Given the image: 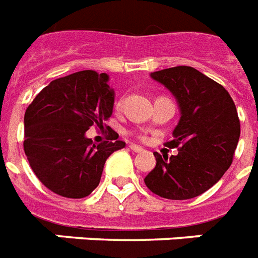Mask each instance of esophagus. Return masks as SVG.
<instances>
[{"mask_svg":"<svg viewBox=\"0 0 258 258\" xmlns=\"http://www.w3.org/2000/svg\"><path fill=\"white\" fill-rule=\"evenodd\" d=\"M129 149L131 150H133V152H136V153H140V152H142V148L141 146H139V145H135V144H132V145H129Z\"/></svg>","mask_w":258,"mask_h":258,"instance_id":"1","label":"esophagus"}]
</instances>
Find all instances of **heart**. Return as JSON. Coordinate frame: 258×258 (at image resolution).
Instances as JSON below:
<instances>
[{"label":"heart","instance_id":"1","mask_svg":"<svg viewBox=\"0 0 258 258\" xmlns=\"http://www.w3.org/2000/svg\"><path fill=\"white\" fill-rule=\"evenodd\" d=\"M118 106H119V102H118Z\"/></svg>","mask_w":258,"mask_h":258}]
</instances>
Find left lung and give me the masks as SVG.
<instances>
[{
    "label": "left lung",
    "mask_w": 258,
    "mask_h": 258,
    "mask_svg": "<svg viewBox=\"0 0 258 258\" xmlns=\"http://www.w3.org/2000/svg\"><path fill=\"white\" fill-rule=\"evenodd\" d=\"M177 100L180 121L173 140L165 145L178 154H154L156 166L145 177L154 195L189 200L217 182L233 161L240 139L236 105L222 85L190 67L162 69L150 74Z\"/></svg>",
    "instance_id": "8db88e82"
}]
</instances>
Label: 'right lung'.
I'll use <instances>...</instances> for the list:
<instances>
[{
  "label": "right lung",
  "mask_w": 258,
  "mask_h": 258,
  "mask_svg": "<svg viewBox=\"0 0 258 258\" xmlns=\"http://www.w3.org/2000/svg\"><path fill=\"white\" fill-rule=\"evenodd\" d=\"M114 90L106 73L82 71L51 81L28 106L24 117V150L37 178L53 193L84 199L98 186L105 161L125 148L106 126L108 140L94 144L86 132L113 113ZM116 139V142H113Z\"/></svg>",
  "instance_id": "1"
}]
</instances>
